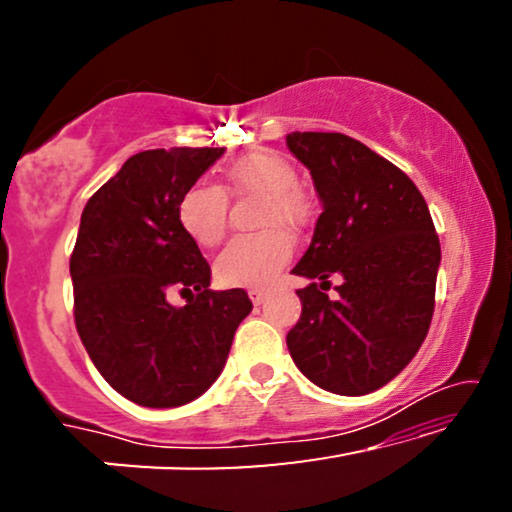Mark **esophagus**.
Instances as JSON below:
<instances>
[{
  "instance_id": "obj_1",
  "label": "esophagus",
  "mask_w": 512,
  "mask_h": 512,
  "mask_svg": "<svg viewBox=\"0 0 512 512\" xmlns=\"http://www.w3.org/2000/svg\"><path fill=\"white\" fill-rule=\"evenodd\" d=\"M249 298H251V303H254V305H263L265 298H268V291L249 289Z\"/></svg>"
}]
</instances>
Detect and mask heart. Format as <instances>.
I'll return each instance as SVG.
<instances>
[{
	"label": "heart",
	"instance_id": "heart-1",
	"mask_svg": "<svg viewBox=\"0 0 512 512\" xmlns=\"http://www.w3.org/2000/svg\"><path fill=\"white\" fill-rule=\"evenodd\" d=\"M228 184L237 195H263L256 235L235 237L216 258V279L233 289H263L289 263L293 240L286 228H300L307 219V202L298 191V172L275 153H249L228 167ZM181 228L200 247H216L228 228V198L223 188L195 184L179 198Z\"/></svg>",
	"mask_w": 512,
	"mask_h": 512
}]
</instances>
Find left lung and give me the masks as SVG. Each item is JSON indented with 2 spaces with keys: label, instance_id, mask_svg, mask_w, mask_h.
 <instances>
[{
  "label": "left lung",
  "instance_id": "1",
  "mask_svg": "<svg viewBox=\"0 0 512 512\" xmlns=\"http://www.w3.org/2000/svg\"><path fill=\"white\" fill-rule=\"evenodd\" d=\"M286 146L312 174L321 209L293 275L298 324L291 359L317 387L363 396L394 380L429 333L440 242L405 172L340 132H291ZM341 277L339 298L325 291Z\"/></svg>",
  "mask_w": 512,
  "mask_h": 512
}]
</instances>
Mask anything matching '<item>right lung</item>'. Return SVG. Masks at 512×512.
<instances>
[{
  "instance_id": "right-lung-1",
  "label": "right lung",
  "mask_w": 512,
  "mask_h": 512,
  "mask_svg": "<svg viewBox=\"0 0 512 512\" xmlns=\"http://www.w3.org/2000/svg\"><path fill=\"white\" fill-rule=\"evenodd\" d=\"M223 149L142 151L83 207L69 258L74 321L90 361L128 401L177 408L212 387L251 312L244 289L212 291V270L177 205ZM172 290L192 296L184 308Z\"/></svg>"
}]
</instances>
